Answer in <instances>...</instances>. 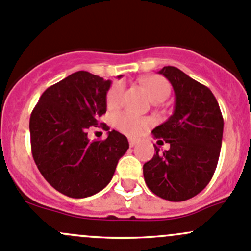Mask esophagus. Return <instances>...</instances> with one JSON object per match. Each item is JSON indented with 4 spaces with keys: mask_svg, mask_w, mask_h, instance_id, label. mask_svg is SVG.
<instances>
[{
    "mask_svg": "<svg viewBox=\"0 0 251 251\" xmlns=\"http://www.w3.org/2000/svg\"><path fill=\"white\" fill-rule=\"evenodd\" d=\"M136 144H138V141H136L135 139H129V145H130V147H134Z\"/></svg>",
    "mask_w": 251,
    "mask_h": 251,
    "instance_id": "1",
    "label": "esophagus"
}]
</instances>
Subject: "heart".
Here are the masks:
<instances>
[{
  "label": "heart",
  "instance_id": "heart-1",
  "mask_svg": "<svg viewBox=\"0 0 251 251\" xmlns=\"http://www.w3.org/2000/svg\"><path fill=\"white\" fill-rule=\"evenodd\" d=\"M140 84L146 92L149 93L150 98L154 102H161L167 99L170 94V84L164 77L162 76H147L140 78ZM125 93V86L122 82H116L108 89L106 95V105L108 108L113 110L121 105ZM115 126L121 133L128 136H136L141 134L146 128L151 126V120L134 115L131 112H121L115 116Z\"/></svg>",
  "mask_w": 251,
  "mask_h": 251
}]
</instances>
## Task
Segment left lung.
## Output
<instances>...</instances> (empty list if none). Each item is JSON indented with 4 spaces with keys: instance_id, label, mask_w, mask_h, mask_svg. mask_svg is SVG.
Here are the masks:
<instances>
[{
    "instance_id": "1",
    "label": "left lung",
    "mask_w": 251,
    "mask_h": 251,
    "mask_svg": "<svg viewBox=\"0 0 251 251\" xmlns=\"http://www.w3.org/2000/svg\"><path fill=\"white\" fill-rule=\"evenodd\" d=\"M175 93L173 115L152 130L157 144L170 149L156 153L144 164L147 187L156 196L182 202L205 188L215 173L224 133V118L215 97L208 87L181 70L164 66L159 71Z\"/></svg>"
}]
</instances>
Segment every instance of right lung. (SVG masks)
Masks as SVG:
<instances>
[{"label": "right lung", "instance_id": "right-lung-1", "mask_svg": "<svg viewBox=\"0 0 251 251\" xmlns=\"http://www.w3.org/2000/svg\"><path fill=\"white\" fill-rule=\"evenodd\" d=\"M110 87V79L77 71L47 88L31 113L33 161L49 185L68 197L86 198L106 187L129 149L116 130L106 140L88 139L89 126H99L106 112Z\"/></svg>", "mask_w": 251, "mask_h": 251}]
</instances>
